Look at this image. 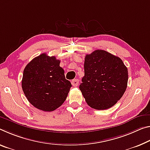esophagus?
I'll return each instance as SVG.
<instances>
[{
	"label": "esophagus",
	"instance_id": "1",
	"mask_svg": "<svg viewBox=\"0 0 150 150\" xmlns=\"http://www.w3.org/2000/svg\"><path fill=\"white\" fill-rule=\"evenodd\" d=\"M71 84H72L73 86L77 87L78 84H79V81H78V79H73L72 81H71Z\"/></svg>",
	"mask_w": 150,
	"mask_h": 150
}]
</instances>
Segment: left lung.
<instances>
[{
	"instance_id": "obj_1",
	"label": "left lung",
	"mask_w": 150,
	"mask_h": 150,
	"mask_svg": "<svg viewBox=\"0 0 150 150\" xmlns=\"http://www.w3.org/2000/svg\"><path fill=\"white\" fill-rule=\"evenodd\" d=\"M84 71L79 89L88 105L103 110L122 98L127 88L128 71L120 57L96 50L85 56Z\"/></svg>"
}]
</instances>
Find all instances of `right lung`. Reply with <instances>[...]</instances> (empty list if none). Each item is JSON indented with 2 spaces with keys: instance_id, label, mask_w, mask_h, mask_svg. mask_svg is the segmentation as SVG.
Returning a JSON list of instances; mask_svg holds the SVG:
<instances>
[{
  "instance_id": "add662e5",
  "label": "right lung",
  "mask_w": 150,
  "mask_h": 150,
  "mask_svg": "<svg viewBox=\"0 0 150 150\" xmlns=\"http://www.w3.org/2000/svg\"><path fill=\"white\" fill-rule=\"evenodd\" d=\"M55 57L42 53L33 59L23 71L22 89L28 101L44 111H53L65 101L71 87Z\"/></svg>"
}]
</instances>
